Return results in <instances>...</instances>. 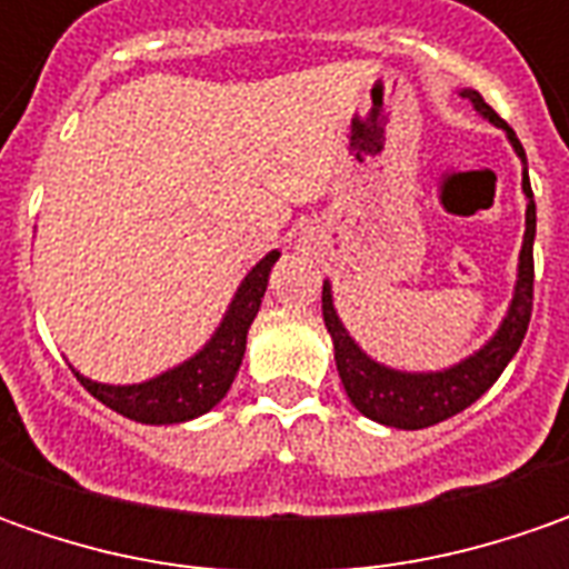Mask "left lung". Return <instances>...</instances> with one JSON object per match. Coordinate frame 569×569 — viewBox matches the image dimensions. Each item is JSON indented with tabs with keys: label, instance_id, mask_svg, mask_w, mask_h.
I'll use <instances>...</instances> for the list:
<instances>
[{
	"label": "left lung",
	"instance_id": "1",
	"mask_svg": "<svg viewBox=\"0 0 569 569\" xmlns=\"http://www.w3.org/2000/svg\"><path fill=\"white\" fill-rule=\"evenodd\" d=\"M462 98H469L481 117H488L493 126H500L510 136L516 154L526 164V151L516 139V132L493 113L485 98L469 88L462 91ZM522 192L529 196V206H526V237H522V252H519V278H516L510 313L481 351H475L471 358L449 367V370L402 373V370H389L382 363L370 361L348 336V329L341 326L339 313L332 307V291H329V284H322V319H326V329L336 345V367H339L341 386L363 418L380 421L386 427H399V430H421V427L440 425L452 415L466 411L475 399H481L503 373V367L513 361V355L526 339L529 319H532V284H536V262H532L536 199H532V187H529V173H522Z\"/></svg>",
	"mask_w": 569,
	"mask_h": 569
}]
</instances>
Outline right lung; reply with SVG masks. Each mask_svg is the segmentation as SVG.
Wrapping results in <instances>:
<instances>
[{"label":"right lung","instance_id":"right-lung-1","mask_svg":"<svg viewBox=\"0 0 569 569\" xmlns=\"http://www.w3.org/2000/svg\"><path fill=\"white\" fill-rule=\"evenodd\" d=\"M274 262H278V250L269 252L243 278L228 317L221 319L218 332L196 358H189L154 380L136 382V386H107V382L88 380L81 373L76 377L98 402L113 408L122 418H132L142 425H180V421L206 415L228 396L230 382L240 370L243 351H247V332L259 313Z\"/></svg>","mask_w":569,"mask_h":569}]
</instances>
